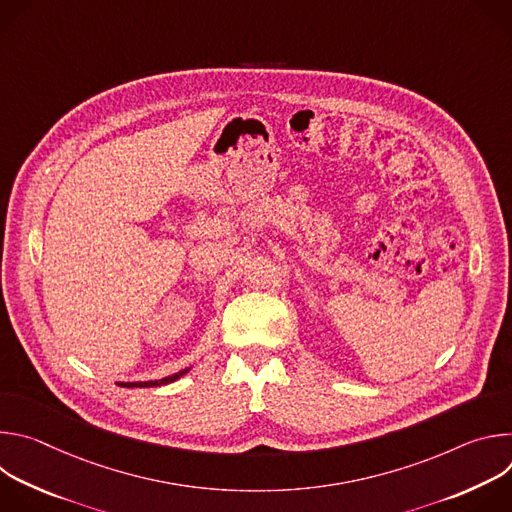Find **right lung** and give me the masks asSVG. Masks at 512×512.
<instances>
[{"instance_id": "obj_1", "label": "right lung", "mask_w": 512, "mask_h": 512, "mask_svg": "<svg viewBox=\"0 0 512 512\" xmlns=\"http://www.w3.org/2000/svg\"><path fill=\"white\" fill-rule=\"evenodd\" d=\"M190 369H184V371H178V373H174V375H170V377H164V379H160V381H145V383H119L121 387H160V385H168V383H174L176 379H180L182 375H186Z\"/></svg>"}]
</instances>
